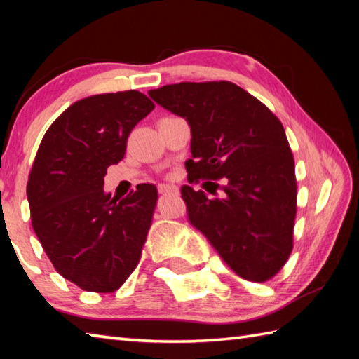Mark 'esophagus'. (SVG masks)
<instances>
[{"label":"esophagus","instance_id":"obj_1","mask_svg":"<svg viewBox=\"0 0 359 359\" xmlns=\"http://www.w3.org/2000/svg\"><path fill=\"white\" fill-rule=\"evenodd\" d=\"M177 191V188L174 185H158V193L160 194H170V193H175Z\"/></svg>","mask_w":359,"mask_h":359}]
</instances>
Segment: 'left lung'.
Instances as JSON below:
<instances>
[{"instance_id": "8db88e82", "label": "left lung", "mask_w": 359, "mask_h": 359, "mask_svg": "<svg viewBox=\"0 0 359 359\" xmlns=\"http://www.w3.org/2000/svg\"><path fill=\"white\" fill-rule=\"evenodd\" d=\"M149 97L191 128L188 182L224 179V197L182 187L188 219L251 282L276 276L293 250L297 185L284 126L231 81H182ZM215 191H207L216 196Z\"/></svg>"}]
</instances>
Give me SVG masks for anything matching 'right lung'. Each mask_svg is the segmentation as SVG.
I'll list each match as a JSON object with an SVG mask.
<instances>
[{
	"label": "right lung",
	"mask_w": 359,
	"mask_h": 359,
	"mask_svg": "<svg viewBox=\"0 0 359 359\" xmlns=\"http://www.w3.org/2000/svg\"><path fill=\"white\" fill-rule=\"evenodd\" d=\"M152 109L133 89L86 97L53 121L36 151L27 182L34 231L55 270L86 292H116L142 257L157 188L140 184L120 199L103 177Z\"/></svg>",
	"instance_id": "right-lung-1"
}]
</instances>
